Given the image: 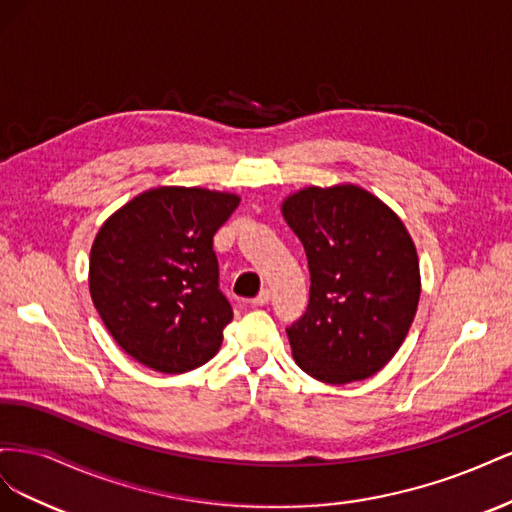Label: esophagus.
Here are the masks:
<instances>
[{
	"mask_svg": "<svg viewBox=\"0 0 512 512\" xmlns=\"http://www.w3.org/2000/svg\"><path fill=\"white\" fill-rule=\"evenodd\" d=\"M271 297H273V294H271V290H269V288H262V290L258 292V297H254V299H252V305H254V307H260V305H267V303L271 301Z\"/></svg>",
	"mask_w": 512,
	"mask_h": 512,
	"instance_id": "1",
	"label": "esophagus"
}]
</instances>
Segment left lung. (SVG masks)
I'll return each instance as SVG.
<instances>
[{"label": "left lung", "instance_id": "left-lung-1", "mask_svg": "<svg viewBox=\"0 0 512 512\" xmlns=\"http://www.w3.org/2000/svg\"><path fill=\"white\" fill-rule=\"evenodd\" d=\"M282 213L312 275L305 314L286 329L294 361L329 384L378 374L404 344L421 297L406 226L356 185L305 188Z\"/></svg>", "mask_w": 512, "mask_h": 512}]
</instances>
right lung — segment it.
Segmentation results:
<instances>
[{
  "label": "right lung",
  "instance_id": "obj_1",
  "mask_svg": "<svg viewBox=\"0 0 512 512\" xmlns=\"http://www.w3.org/2000/svg\"><path fill=\"white\" fill-rule=\"evenodd\" d=\"M239 196L156 188L108 218L91 245L89 292L134 361L183 374L213 359L232 307L220 290L213 235Z\"/></svg>",
  "mask_w": 512,
  "mask_h": 512
}]
</instances>
